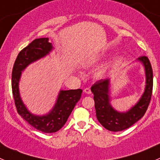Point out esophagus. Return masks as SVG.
<instances>
[{
  "instance_id": "obj_1",
  "label": "esophagus",
  "mask_w": 160,
  "mask_h": 160,
  "mask_svg": "<svg viewBox=\"0 0 160 160\" xmlns=\"http://www.w3.org/2000/svg\"><path fill=\"white\" fill-rule=\"evenodd\" d=\"M83 91H84L85 93H88V94H90V93H91V90H90V88H85V89L83 90Z\"/></svg>"
}]
</instances>
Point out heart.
Returning <instances> with one entry per match:
<instances>
[{
  "label": "heart",
  "mask_w": 160,
  "mask_h": 160,
  "mask_svg": "<svg viewBox=\"0 0 160 160\" xmlns=\"http://www.w3.org/2000/svg\"><path fill=\"white\" fill-rule=\"evenodd\" d=\"M99 60H100L99 57L94 58L93 59H92L91 63L92 64L96 63V62H98ZM107 71H108V67H107V66H103V67H100V68L96 71V72H95V75H96L98 77H104V75H105L106 72H107Z\"/></svg>",
  "instance_id": "b5f03b06"
}]
</instances>
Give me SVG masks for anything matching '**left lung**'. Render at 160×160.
Returning <instances> with one entry per match:
<instances>
[{
	"instance_id": "1",
	"label": "left lung",
	"mask_w": 160,
	"mask_h": 160,
	"mask_svg": "<svg viewBox=\"0 0 160 160\" xmlns=\"http://www.w3.org/2000/svg\"><path fill=\"white\" fill-rule=\"evenodd\" d=\"M138 60L142 62L145 67L146 77V89L138 102L126 112H118L111 105L109 79L98 80L91 87L97 118L106 129L111 132L126 129L142 118L147 111L152 93V69L147 56H140Z\"/></svg>"
}]
</instances>
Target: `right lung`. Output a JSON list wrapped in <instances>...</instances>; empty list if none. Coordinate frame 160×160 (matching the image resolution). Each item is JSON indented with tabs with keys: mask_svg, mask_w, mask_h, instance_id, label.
Instances as JSON below:
<instances>
[{
	"mask_svg": "<svg viewBox=\"0 0 160 160\" xmlns=\"http://www.w3.org/2000/svg\"><path fill=\"white\" fill-rule=\"evenodd\" d=\"M52 49L48 38H36L18 55L11 74V88L17 111L29 125L45 133H53L65 125L69 116L80 101L82 90H60L56 104L46 115H34L26 108L21 99L18 83L22 71L32 62L44 57Z\"/></svg>",
	"mask_w": 160,
	"mask_h": 160,
	"instance_id": "obj_1",
	"label": "right lung"
}]
</instances>
